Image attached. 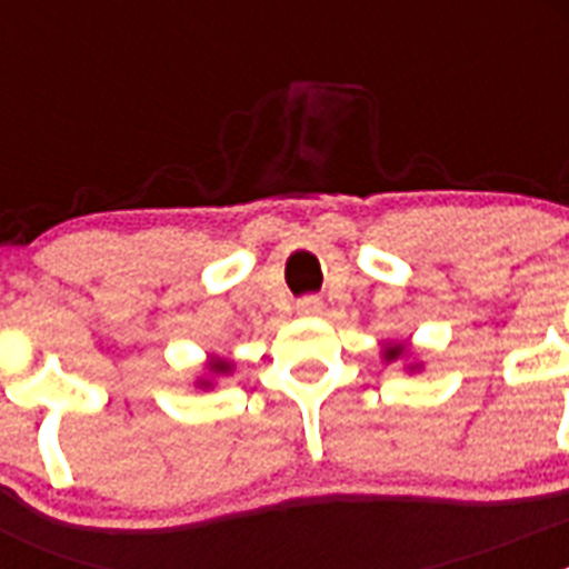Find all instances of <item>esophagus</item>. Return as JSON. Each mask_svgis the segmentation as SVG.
<instances>
[{
  "label": "esophagus",
  "instance_id": "34e87169",
  "mask_svg": "<svg viewBox=\"0 0 569 569\" xmlns=\"http://www.w3.org/2000/svg\"><path fill=\"white\" fill-rule=\"evenodd\" d=\"M296 310H299L301 316H316V313H321V299H319V296H305V299H299V305H296Z\"/></svg>",
  "mask_w": 569,
  "mask_h": 569
}]
</instances>
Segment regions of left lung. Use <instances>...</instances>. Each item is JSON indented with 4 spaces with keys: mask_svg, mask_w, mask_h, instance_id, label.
Here are the masks:
<instances>
[{
    "mask_svg": "<svg viewBox=\"0 0 569 569\" xmlns=\"http://www.w3.org/2000/svg\"><path fill=\"white\" fill-rule=\"evenodd\" d=\"M401 353V347H393V350H387V359H396Z\"/></svg>",
    "mask_w": 569,
    "mask_h": 569,
    "instance_id": "left-lung-1",
    "label": "left lung"
}]
</instances>
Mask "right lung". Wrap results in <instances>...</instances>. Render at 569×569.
I'll use <instances>...</instances> for the list:
<instances>
[{
	"label": "right lung",
	"mask_w": 569,
	"mask_h": 569,
	"mask_svg": "<svg viewBox=\"0 0 569 569\" xmlns=\"http://www.w3.org/2000/svg\"><path fill=\"white\" fill-rule=\"evenodd\" d=\"M213 370H219V373H222V370H228V365H224V361H219V365H213Z\"/></svg>",
	"instance_id": "obj_1"
}]
</instances>
